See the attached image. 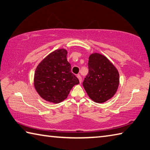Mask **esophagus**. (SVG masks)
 Returning <instances> with one entry per match:
<instances>
[{
  "label": "esophagus",
  "mask_w": 150,
  "mask_h": 150,
  "mask_svg": "<svg viewBox=\"0 0 150 150\" xmlns=\"http://www.w3.org/2000/svg\"><path fill=\"white\" fill-rule=\"evenodd\" d=\"M77 77L79 79V80L80 83H81V82H82V77H81V76L80 75H77Z\"/></svg>",
  "instance_id": "obj_1"
}]
</instances>
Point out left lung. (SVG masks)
Wrapping results in <instances>:
<instances>
[{
  "mask_svg": "<svg viewBox=\"0 0 150 150\" xmlns=\"http://www.w3.org/2000/svg\"><path fill=\"white\" fill-rule=\"evenodd\" d=\"M88 66V73L83 83L84 88L93 101L105 102L118 88V71L106 57L97 53L89 56Z\"/></svg>",
  "mask_w": 150,
  "mask_h": 150,
  "instance_id": "1",
  "label": "left lung"
}]
</instances>
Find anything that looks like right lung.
<instances>
[{"mask_svg": "<svg viewBox=\"0 0 150 150\" xmlns=\"http://www.w3.org/2000/svg\"><path fill=\"white\" fill-rule=\"evenodd\" d=\"M67 52L59 49L52 52L40 62L35 73L36 91L48 102L59 103L67 97L71 89L79 83L71 73L67 60Z\"/></svg>", "mask_w": 150, "mask_h": 150, "instance_id": "right-lung-1", "label": "right lung"}]
</instances>
